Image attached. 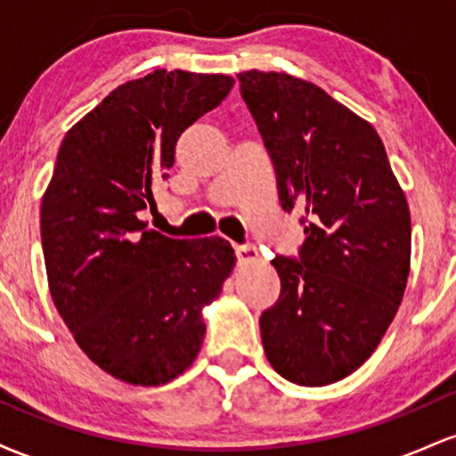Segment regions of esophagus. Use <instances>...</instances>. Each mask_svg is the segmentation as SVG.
Wrapping results in <instances>:
<instances>
[{"mask_svg": "<svg viewBox=\"0 0 456 456\" xmlns=\"http://www.w3.org/2000/svg\"><path fill=\"white\" fill-rule=\"evenodd\" d=\"M235 255H238L240 264H250V261L257 259V248H255V244H240L235 246Z\"/></svg>", "mask_w": 456, "mask_h": 456, "instance_id": "obj_1", "label": "esophagus"}]
</instances>
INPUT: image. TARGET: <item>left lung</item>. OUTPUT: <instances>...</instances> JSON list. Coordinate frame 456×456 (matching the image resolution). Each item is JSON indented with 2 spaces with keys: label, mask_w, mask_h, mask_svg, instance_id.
<instances>
[{
  "label": "left lung",
  "mask_w": 456,
  "mask_h": 456,
  "mask_svg": "<svg viewBox=\"0 0 456 456\" xmlns=\"http://www.w3.org/2000/svg\"><path fill=\"white\" fill-rule=\"evenodd\" d=\"M282 210H305L300 261L274 257L281 296L259 319L272 369L300 386L347 378L378 349L405 294L411 218L378 130L315 83L240 72Z\"/></svg>",
  "instance_id": "obj_1"
}]
</instances>
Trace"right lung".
Segmentation results:
<instances>
[{
	"mask_svg": "<svg viewBox=\"0 0 456 456\" xmlns=\"http://www.w3.org/2000/svg\"><path fill=\"white\" fill-rule=\"evenodd\" d=\"M232 87L227 75L154 70L115 87L60 145L40 206L49 291L83 354L126 384H167L195 362L203 308L235 265L218 235L175 240L141 221L180 134Z\"/></svg>",
	"mask_w": 456,
	"mask_h": 456,
	"instance_id": "add662e5",
	"label": "right lung"
}]
</instances>
